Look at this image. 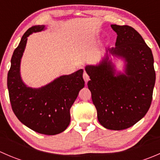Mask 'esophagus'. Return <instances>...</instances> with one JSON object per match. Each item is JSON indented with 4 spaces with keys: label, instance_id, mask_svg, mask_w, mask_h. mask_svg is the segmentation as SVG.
Instances as JSON below:
<instances>
[{
    "label": "esophagus",
    "instance_id": "esophagus-1",
    "mask_svg": "<svg viewBox=\"0 0 160 160\" xmlns=\"http://www.w3.org/2000/svg\"><path fill=\"white\" fill-rule=\"evenodd\" d=\"M83 80H84L85 83H88V81H89V80H90V77H89V75H88V74L86 72H83Z\"/></svg>",
    "mask_w": 160,
    "mask_h": 160
}]
</instances>
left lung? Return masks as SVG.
<instances>
[{
  "label": "left lung",
  "mask_w": 160,
  "mask_h": 160,
  "mask_svg": "<svg viewBox=\"0 0 160 160\" xmlns=\"http://www.w3.org/2000/svg\"><path fill=\"white\" fill-rule=\"evenodd\" d=\"M117 33L115 47L108 48L97 66H87L88 86L102 126L123 130L141 120L149 111L156 81L152 50L136 30L111 25ZM110 54L125 59V73H115Z\"/></svg>",
  "instance_id": "8db88e82"
}]
</instances>
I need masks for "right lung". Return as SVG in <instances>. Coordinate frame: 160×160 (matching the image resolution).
Returning a JSON list of instances; mask_svg holds the SVG:
<instances>
[{
	"instance_id": "add662e5",
	"label": "right lung",
	"mask_w": 160,
	"mask_h": 160,
	"mask_svg": "<svg viewBox=\"0 0 160 160\" xmlns=\"http://www.w3.org/2000/svg\"><path fill=\"white\" fill-rule=\"evenodd\" d=\"M44 28V25H35L23 35L11 57L8 89L12 110L22 124L38 133L54 135L65 131L70 125V110L85 83L82 69L70 75L61 76L37 89L23 83L20 63L27 38Z\"/></svg>"
}]
</instances>
